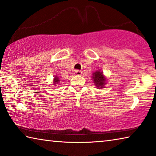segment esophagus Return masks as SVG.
Masks as SVG:
<instances>
[{"mask_svg":"<svg viewBox=\"0 0 156 156\" xmlns=\"http://www.w3.org/2000/svg\"><path fill=\"white\" fill-rule=\"evenodd\" d=\"M83 72H81V71H79V70H76L74 72V75L76 76H81L83 73H82Z\"/></svg>","mask_w":156,"mask_h":156,"instance_id":"1","label":"esophagus"}]
</instances>
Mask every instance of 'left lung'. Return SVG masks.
<instances>
[{
  "instance_id": "8db88e82",
  "label": "left lung",
  "mask_w": 156,
  "mask_h": 156,
  "mask_svg": "<svg viewBox=\"0 0 156 156\" xmlns=\"http://www.w3.org/2000/svg\"><path fill=\"white\" fill-rule=\"evenodd\" d=\"M93 82L95 85L96 86L98 89H102L105 88V87L107 84V78L106 76L104 75V73L101 71H96L93 73Z\"/></svg>"
}]
</instances>
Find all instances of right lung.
Here are the masks:
<instances>
[{"mask_svg": "<svg viewBox=\"0 0 156 156\" xmlns=\"http://www.w3.org/2000/svg\"><path fill=\"white\" fill-rule=\"evenodd\" d=\"M60 81L61 80H60V79L58 76H54V80H53V84H54V86H56L57 84H59Z\"/></svg>", "mask_w": 156, "mask_h": 156, "instance_id": "1", "label": "right lung"}]
</instances>
